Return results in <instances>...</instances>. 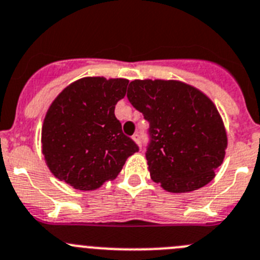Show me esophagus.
<instances>
[{
	"instance_id": "esophagus-1",
	"label": "esophagus",
	"mask_w": 260,
	"mask_h": 260,
	"mask_svg": "<svg viewBox=\"0 0 260 260\" xmlns=\"http://www.w3.org/2000/svg\"><path fill=\"white\" fill-rule=\"evenodd\" d=\"M133 140H134V142L137 143L138 146L140 147V135H139V134H135V135H133Z\"/></svg>"
}]
</instances>
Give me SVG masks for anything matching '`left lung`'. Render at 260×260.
Returning <instances> with one entry per match:
<instances>
[{"label": "left lung", "mask_w": 260, "mask_h": 260, "mask_svg": "<svg viewBox=\"0 0 260 260\" xmlns=\"http://www.w3.org/2000/svg\"><path fill=\"white\" fill-rule=\"evenodd\" d=\"M127 99L149 122L146 157L153 182L171 193H185L214 179L228 138L208 95L178 80H134Z\"/></svg>", "instance_id": "left-lung-1"}]
</instances>
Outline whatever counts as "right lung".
Wrapping results in <instances>:
<instances>
[{"label": "right lung", "mask_w": 260, "mask_h": 260, "mask_svg": "<svg viewBox=\"0 0 260 260\" xmlns=\"http://www.w3.org/2000/svg\"><path fill=\"white\" fill-rule=\"evenodd\" d=\"M127 83L126 78L83 77L50 104L41 144L54 177L75 189H98L117 177L126 159L139 151L114 116Z\"/></svg>", "instance_id": "right-lung-1"}]
</instances>
